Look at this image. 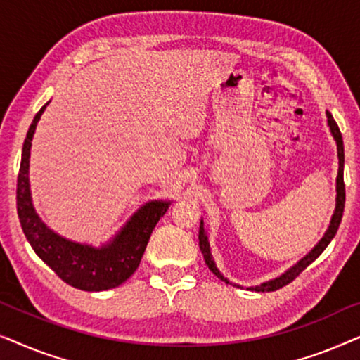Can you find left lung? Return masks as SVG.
<instances>
[{
	"label": "left lung",
	"mask_w": 360,
	"mask_h": 360,
	"mask_svg": "<svg viewBox=\"0 0 360 360\" xmlns=\"http://www.w3.org/2000/svg\"><path fill=\"white\" fill-rule=\"evenodd\" d=\"M326 116H328V124L331 127V132L334 136V139H336V144H338V157H339V172H338V198H336V211H334L333 214V219H331V224H329V228L326 231V234H324V238L319 240V244L314 248L311 252H309L307 257H303L300 262L295 265L288 270V272H285L283 275H280L278 278L275 280H270V282H265L262 285H259V287H252L249 290H254V292H275V290L285 287V285H288L290 282H293L295 278L298 277L300 274L303 272L304 269L308 267L309 264L314 262L324 249L328 248V244L331 243L334 236H336L338 229H339V224H341V219H342V213H344V205H346V185H344V144H342V136H341V131H339V126L336 124V121H334L333 115L329 111H326ZM198 239H200V249H201V254H203L205 257V262L208 265L211 272H213L216 277L223 280V282L229 283L228 280H226L223 275L219 274V270L216 269V265L213 262V259H211V254H210V245H208V238H206L205 234V229H203V221L200 223V234H198Z\"/></svg>",
	"instance_id": "left-lung-1"
}]
</instances>
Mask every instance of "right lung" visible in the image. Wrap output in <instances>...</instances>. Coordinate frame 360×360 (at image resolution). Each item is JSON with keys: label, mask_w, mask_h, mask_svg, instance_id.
<instances>
[{"label": "right lung", "mask_w": 360, "mask_h": 360, "mask_svg": "<svg viewBox=\"0 0 360 360\" xmlns=\"http://www.w3.org/2000/svg\"><path fill=\"white\" fill-rule=\"evenodd\" d=\"M46 106H42L34 116L32 124L24 139L16 186L19 223H21V228L34 252L63 282L72 285L73 288L85 290V292H101V290L115 288L117 285L124 283L139 267L152 231L165 214L170 203L169 201H150L142 206L126 224V228L116 236V239L101 249L72 243V240L52 233L46 224L41 223L32 208L27 181L31 141L37 121L41 120Z\"/></svg>", "instance_id": "obj_1"}]
</instances>
